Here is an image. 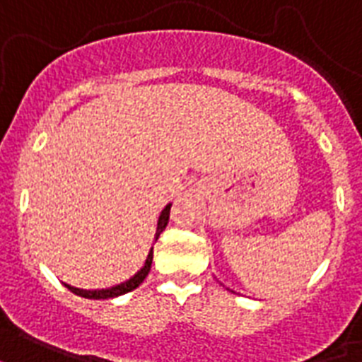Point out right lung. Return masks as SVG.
Here are the masks:
<instances>
[{
    "label": "right lung",
    "instance_id": "obj_1",
    "mask_svg": "<svg viewBox=\"0 0 362 362\" xmlns=\"http://www.w3.org/2000/svg\"><path fill=\"white\" fill-rule=\"evenodd\" d=\"M170 207H172V204L164 207V211H162L160 219H158V226H156L155 240H158V236H160L162 232H164V228H166L168 221H170ZM151 262H153V249H151L149 257H147V260H145V266H143L141 270L137 272L136 276L132 277V279H128L126 283H120V285H117V287L102 288V291H83V288L69 287V285H66V287L69 288L71 293H75V295L85 296V298H94V300H102V298H113V296L124 295V293H130V291H134L136 287H139V285L143 283V279H145V277H147V274H149Z\"/></svg>",
    "mask_w": 362,
    "mask_h": 362
}]
</instances>
